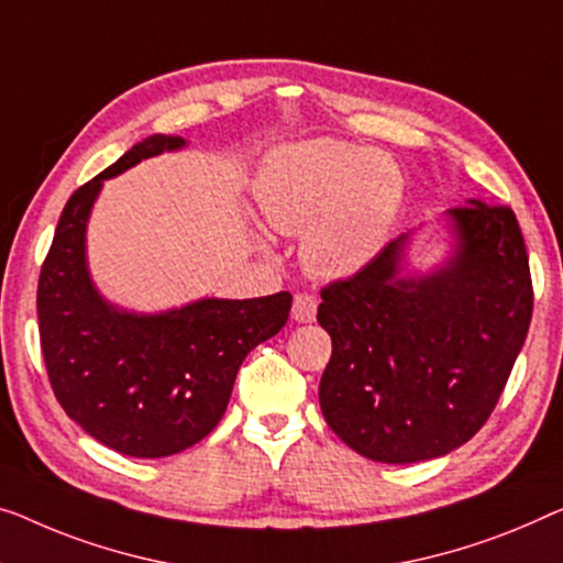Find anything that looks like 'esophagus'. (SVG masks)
<instances>
[{"instance_id":"1","label":"esophagus","mask_w":563,"mask_h":563,"mask_svg":"<svg viewBox=\"0 0 563 563\" xmlns=\"http://www.w3.org/2000/svg\"><path fill=\"white\" fill-rule=\"evenodd\" d=\"M316 313H318V300L313 296H308V292H300L292 300V318H296L298 323H310L316 321Z\"/></svg>"}]
</instances>
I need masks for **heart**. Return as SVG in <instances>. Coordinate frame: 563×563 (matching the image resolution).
Here are the masks:
<instances>
[{"instance_id": "1", "label": "heart", "mask_w": 563, "mask_h": 563, "mask_svg": "<svg viewBox=\"0 0 563 563\" xmlns=\"http://www.w3.org/2000/svg\"><path fill=\"white\" fill-rule=\"evenodd\" d=\"M401 201V172L382 151L335 139L283 146L257 179V209L280 234H303L318 278H346L379 253Z\"/></svg>"}]
</instances>
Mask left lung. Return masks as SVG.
<instances>
[{"label":"left lung","mask_w":563,"mask_h":563,"mask_svg":"<svg viewBox=\"0 0 563 563\" xmlns=\"http://www.w3.org/2000/svg\"><path fill=\"white\" fill-rule=\"evenodd\" d=\"M452 263L397 278L405 238L321 288L333 351L321 376L325 422L376 463H419L467 442L496 409L533 313L521 228L506 205L450 209Z\"/></svg>","instance_id":"1"}]
</instances>
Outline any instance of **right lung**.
<instances>
[{"label":"right lung","instance_id":"obj_1","mask_svg":"<svg viewBox=\"0 0 563 563\" xmlns=\"http://www.w3.org/2000/svg\"><path fill=\"white\" fill-rule=\"evenodd\" d=\"M184 146L148 136L73 191L37 283L40 349L65 415L131 457H166L207 438L228 409L240 364L288 321V290L207 298L164 316L106 306L86 271V222L103 179Z\"/></svg>","mask_w":563,"mask_h":563}]
</instances>
